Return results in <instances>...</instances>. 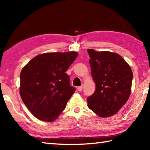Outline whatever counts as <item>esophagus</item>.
Segmentation results:
<instances>
[{
	"instance_id": "1",
	"label": "esophagus",
	"mask_w": 150,
	"mask_h": 150,
	"mask_svg": "<svg viewBox=\"0 0 150 150\" xmlns=\"http://www.w3.org/2000/svg\"><path fill=\"white\" fill-rule=\"evenodd\" d=\"M83 88V85H82V86H80V87H77L78 91H82Z\"/></svg>"
}]
</instances>
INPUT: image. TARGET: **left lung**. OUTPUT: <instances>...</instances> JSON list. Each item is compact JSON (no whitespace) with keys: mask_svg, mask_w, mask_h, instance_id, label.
Returning <instances> with one entry per match:
<instances>
[{"mask_svg":"<svg viewBox=\"0 0 150 150\" xmlns=\"http://www.w3.org/2000/svg\"><path fill=\"white\" fill-rule=\"evenodd\" d=\"M95 93L87 98L88 107L100 117L107 118L120 110L131 93L133 73L120 55L87 50Z\"/></svg>","mask_w":150,"mask_h":150,"instance_id":"obj_1","label":"left lung"}]
</instances>
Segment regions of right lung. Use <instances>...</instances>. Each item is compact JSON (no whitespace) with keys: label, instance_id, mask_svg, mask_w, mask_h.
Masks as SVG:
<instances>
[{"label":"right lung","instance_id":"right-lung-1","mask_svg":"<svg viewBox=\"0 0 150 150\" xmlns=\"http://www.w3.org/2000/svg\"><path fill=\"white\" fill-rule=\"evenodd\" d=\"M77 55L75 52L45 53L34 57L22 69L20 96L38 119L53 122L65 109L75 91L65 71Z\"/></svg>","mask_w":150,"mask_h":150}]
</instances>
